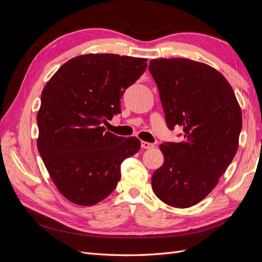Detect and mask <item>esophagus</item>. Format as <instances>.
<instances>
[{
	"mask_svg": "<svg viewBox=\"0 0 262 262\" xmlns=\"http://www.w3.org/2000/svg\"><path fill=\"white\" fill-rule=\"evenodd\" d=\"M141 146L143 147L144 149H149V148H153L155 145H154V144H152V143H149V142L142 141V142H141Z\"/></svg>",
	"mask_w": 262,
	"mask_h": 262,
	"instance_id": "esophagus-1",
	"label": "esophagus"
}]
</instances>
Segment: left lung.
<instances>
[{
    "instance_id": "8db88e82",
    "label": "left lung",
    "mask_w": 262,
    "mask_h": 262,
    "mask_svg": "<svg viewBox=\"0 0 262 262\" xmlns=\"http://www.w3.org/2000/svg\"><path fill=\"white\" fill-rule=\"evenodd\" d=\"M166 123L184 128L179 143L161 144L164 164L152 176L158 199L190 208L215 188L238 148L242 110L232 86L214 68L189 59L150 60Z\"/></svg>"
}]
</instances>
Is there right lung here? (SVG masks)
Wrapping results in <instances>:
<instances>
[{
  "label": "right lung",
  "instance_id": "right-lung-1",
  "mask_svg": "<svg viewBox=\"0 0 262 262\" xmlns=\"http://www.w3.org/2000/svg\"><path fill=\"white\" fill-rule=\"evenodd\" d=\"M146 61L113 53L78 55L46 84L37 146L69 201L90 207L104 200L120 180L122 162L139 152V139L105 132L101 122L120 113L121 96L144 73Z\"/></svg>",
  "mask_w": 262,
  "mask_h": 262
}]
</instances>
